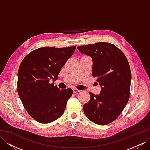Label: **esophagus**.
I'll return each mask as SVG.
<instances>
[{"instance_id": "esophagus-1", "label": "esophagus", "mask_w": 150, "mask_h": 150, "mask_svg": "<svg viewBox=\"0 0 150 150\" xmlns=\"http://www.w3.org/2000/svg\"><path fill=\"white\" fill-rule=\"evenodd\" d=\"M72 91H73L74 93H78L80 92V91L78 90V89H72Z\"/></svg>"}]
</instances>
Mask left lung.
<instances>
[{"mask_svg": "<svg viewBox=\"0 0 150 150\" xmlns=\"http://www.w3.org/2000/svg\"><path fill=\"white\" fill-rule=\"evenodd\" d=\"M93 59V76L101 86L98 95L89 93L90 100L83 111L88 118L99 125L111 123L120 116L130 96L131 72L121 50L109 42L77 47Z\"/></svg>", "mask_w": 150, "mask_h": 150, "instance_id": "8db88e82", "label": "left lung"}]
</instances>
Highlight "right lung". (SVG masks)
I'll list each match as a JSON object with an SVG mask.
<instances>
[{
  "mask_svg": "<svg viewBox=\"0 0 150 150\" xmlns=\"http://www.w3.org/2000/svg\"><path fill=\"white\" fill-rule=\"evenodd\" d=\"M76 48L40 47L22 61L17 73V92L26 111L35 121L49 123L64 112L73 91L71 88L59 89L51 81L58 79L61 68Z\"/></svg>",
  "mask_w": 150,
  "mask_h": 150,
  "instance_id": "right-lung-1",
  "label": "right lung"
}]
</instances>
